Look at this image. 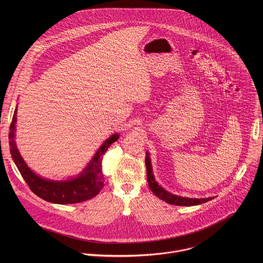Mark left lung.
Here are the masks:
<instances>
[{"label":"left lung","mask_w":263,"mask_h":263,"mask_svg":"<svg viewBox=\"0 0 263 263\" xmlns=\"http://www.w3.org/2000/svg\"><path fill=\"white\" fill-rule=\"evenodd\" d=\"M145 163H146V168H147V180L149 183V187L153 191V193L159 197L160 199L170 203V204H174V205H181V206H191V205H197V204H201L204 203L211 199H213L214 197H208V198H188V197H181V196H177L174 195L168 191H166L165 189L161 187L154 178V175L152 173V165H151L150 157L148 156L147 153V157L145 159Z\"/></svg>","instance_id":"8db88e82"}]
</instances>
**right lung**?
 Here are the masks:
<instances>
[{
  "label": "right lung",
  "instance_id": "right-lung-1",
  "mask_svg": "<svg viewBox=\"0 0 263 263\" xmlns=\"http://www.w3.org/2000/svg\"><path fill=\"white\" fill-rule=\"evenodd\" d=\"M17 107L14 111L9 133V145L12 158L20 171L27 185L40 198L60 204H69L82 202L96 196L104 185V176L102 173V158L108 147L119 139L118 135H113L101 148L97 151L92 161L86 167L85 171L77 178L68 181H51L39 177L33 173L25 164L20 156L14 142V132L16 123Z\"/></svg>",
  "mask_w": 263,
  "mask_h": 263
}]
</instances>
